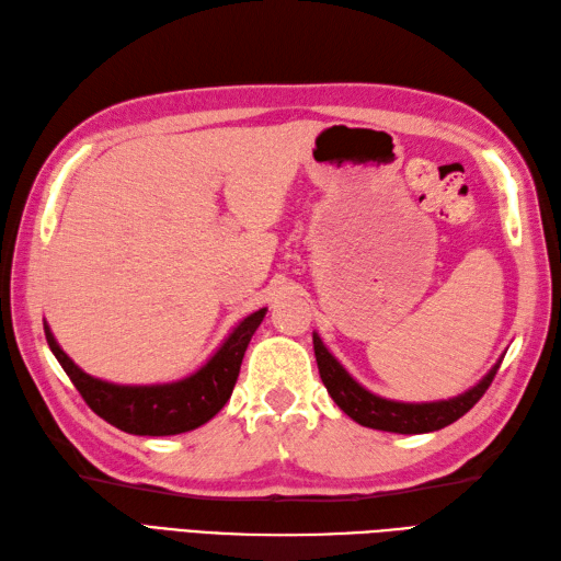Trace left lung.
<instances>
[{
	"mask_svg": "<svg viewBox=\"0 0 561 561\" xmlns=\"http://www.w3.org/2000/svg\"><path fill=\"white\" fill-rule=\"evenodd\" d=\"M312 348H316V360L318 370L324 387H328L330 397L334 399L336 407H340L348 419L356 423L373 427V430H385V433H399V435H421V433H433V430H442L459 421L463 413L471 411L476 403L488 392L492 385L494 375L500 370V363H494L492 370L480 380L476 387L468 389V392L442 399V401H425V403H407V401H392L382 399L366 387H360L354 377H351L340 360H336L328 346L322 344L320 336L312 332Z\"/></svg>",
	"mask_w": 561,
	"mask_h": 561,
	"instance_id": "left-lung-1",
	"label": "left lung"
}]
</instances>
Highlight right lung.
Masks as SVG:
<instances>
[{
    "label": "right lung",
    "mask_w": 561,
    "mask_h": 561,
    "mask_svg": "<svg viewBox=\"0 0 561 561\" xmlns=\"http://www.w3.org/2000/svg\"><path fill=\"white\" fill-rule=\"evenodd\" d=\"M267 308L243 318L201 370L184 380L167 385H114L83 373L64 354L45 324V336L59 366L100 419L128 435H179L201 427L229 401L241 370V360L251 336L263 322Z\"/></svg>",
    "instance_id": "1"
}]
</instances>
